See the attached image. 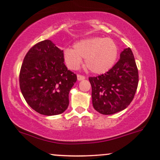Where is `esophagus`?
<instances>
[{
    "label": "esophagus",
    "instance_id": "obj_1",
    "mask_svg": "<svg viewBox=\"0 0 160 160\" xmlns=\"http://www.w3.org/2000/svg\"><path fill=\"white\" fill-rule=\"evenodd\" d=\"M77 79H78V81H82V80L85 79V76L78 74V75H77Z\"/></svg>",
    "mask_w": 160,
    "mask_h": 160
}]
</instances>
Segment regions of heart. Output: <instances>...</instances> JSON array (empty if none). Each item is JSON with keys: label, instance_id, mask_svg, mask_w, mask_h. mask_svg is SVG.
Returning <instances> with one entry per match:
<instances>
[{"label": "heart", "instance_id": "b5f03b06", "mask_svg": "<svg viewBox=\"0 0 160 160\" xmlns=\"http://www.w3.org/2000/svg\"><path fill=\"white\" fill-rule=\"evenodd\" d=\"M119 50L112 39L93 37L81 39L63 51V58L70 69H77L85 58V66L93 73L109 71L115 64Z\"/></svg>", "mask_w": 160, "mask_h": 160}]
</instances>
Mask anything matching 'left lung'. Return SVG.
<instances>
[{"label": "left lung", "instance_id": "8db88e82", "mask_svg": "<svg viewBox=\"0 0 160 160\" xmlns=\"http://www.w3.org/2000/svg\"><path fill=\"white\" fill-rule=\"evenodd\" d=\"M94 109L103 115L125 109L133 100L138 85V70L132 50L125 48L107 72L89 78Z\"/></svg>", "mask_w": 160, "mask_h": 160}]
</instances>
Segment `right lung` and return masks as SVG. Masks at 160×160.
<instances>
[{
    "label": "right lung",
    "instance_id": "add662e5",
    "mask_svg": "<svg viewBox=\"0 0 160 160\" xmlns=\"http://www.w3.org/2000/svg\"><path fill=\"white\" fill-rule=\"evenodd\" d=\"M77 80L64 64L63 51L51 40L38 42L26 53L20 72L25 100L41 115H59L68 109L69 92Z\"/></svg>",
    "mask_w": 160,
    "mask_h": 160
}]
</instances>
